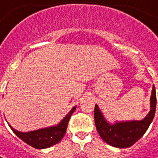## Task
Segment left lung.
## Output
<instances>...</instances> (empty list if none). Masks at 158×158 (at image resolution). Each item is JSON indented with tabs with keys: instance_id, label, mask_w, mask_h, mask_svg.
I'll return each instance as SVG.
<instances>
[{
	"instance_id": "left-lung-1",
	"label": "left lung",
	"mask_w": 158,
	"mask_h": 158,
	"mask_svg": "<svg viewBox=\"0 0 158 158\" xmlns=\"http://www.w3.org/2000/svg\"><path fill=\"white\" fill-rule=\"evenodd\" d=\"M150 102L151 110L145 118L141 120L118 121L114 124L107 122L100 108L95 105L94 112V123L103 141L116 148H128L134 144L147 131L156 113V95L154 85Z\"/></svg>"
}]
</instances>
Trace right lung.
<instances>
[{"label":"right lung","instance_id":"1","mask_svg":"<svg viewBox=\"0 0 158 158\" xmlns=\"http://www.w3.org/2000/svg\"><path fill=\"white\" fill-rule=\"evenodd\" d=\"M76 107L77 106H74L72 109L69 111V113L56 126L42 128L40 130L31 131L28 132L19 131L15 130L11 126L9 127L12 129V131L15 132V135L18 136L19 139L31 147L36 148V149L49 148L56 143H59L61 139L64 138L67 130L69 120L73 113L76 110Z\"/></svg>","mask_w":158,"mask_h":158}]
</instances>
